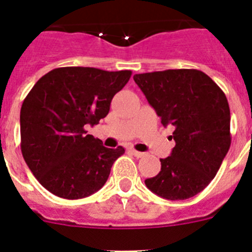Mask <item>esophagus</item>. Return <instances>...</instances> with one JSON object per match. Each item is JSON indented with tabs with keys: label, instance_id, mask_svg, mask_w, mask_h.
<instances>
[{
	"label": "esophagus",
	"instance_id": "obj_1",
	"mask_svg": "<svg viewBox=\"0 0 252 252\" xmlns=\"http://www.w3.org/2000/svg\"><path fill=\"white\" fill-rule=\"evenodd\" d=\"M130 153L132 154V155H135V157H136V158H141V157H144V155H145V154H144V153H141V151L135 150V149H131Z\"/></svg>",
	"mask_w": 252,
	"mask_h": 252
}]
</instances>
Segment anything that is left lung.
<instances>
[{"instance_id":"left-lung-1","label":"left lung","mask_w":252,"mask_h":252,"mask_svg":"<svg viewBox=\"0 0 252 252\" xmlns=\"http://www.w3.org/2000/svg\"><path fill=\"white\" fill-rule=\"evenodd\" d=\"M164 126L174 127L175 146L160 159L159 174L145 180L151 192L180 201L202 192L216 177L231 145L230 107L223 91L197 69L133 75Z\"/></svg>"}]
</instances>
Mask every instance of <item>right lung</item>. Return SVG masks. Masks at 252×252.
<instances>
[{
  "label": "right lung",
  "instance_id": "obj_1",
  "mask_svg": "<svg viewBox=\"0 0 252 252\" xmlns=\"http://www.w3.org/2000/svg\"><path fill=\"white\" fill-rule=\"evenodd\" d=\"M130 77L131 70L64 66L43 75L26 95L20 112L21 153L49 192L81 199L104 186L125 149L104 148L86 127L108 115L113 95Z\"/></svg>",
  "mask_w": 252,
  "mask_h": 252
}]
</instances>
